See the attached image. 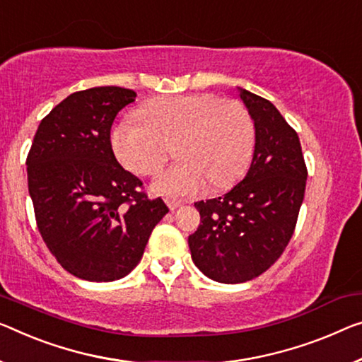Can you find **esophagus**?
I'll use <instances>...</instances> for the list:
<instances>
[{
  "label": "esophagus",
  "mask_w": 362,
  "mask_h": 362,
  "mask_svg": "<svg viewBox=\"0 0 362 362\" xmlns=\"http://www.w3.org/2000/svg\"><path fill=\"white\" fill-rule=\"evenodd\" d=\"M166 204H168V207H170L171 210H176V209H180L181 205H182L181 200H175V199H166Z\"/></svg>",
  "instance_id": "1"
}]
</instances>
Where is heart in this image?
Instances as JSON below:
<instances>
[{
    "mask_svg": "<svg viewBox=\"0 0 362 362\" xmlns=\"http://www.w3.org/2000/svg\"><path fill=\"white\" fill-rule=\"evenodd\" d=\"M142 119L126 118L115 126L111 142L116 157L136 175L158 173L177 144L181 160L153 181V191L185 199L207 189L228 187L244 175L254 152L252 116L235 98L214 93L158 97L139 111Z\"/></svg>",
    "mask_w": 362,
    "mask_h": 362,
    "instance_id": "b5f03b06",
    "label": "heart"
}]
</instances>
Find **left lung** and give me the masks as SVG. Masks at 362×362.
<instances>
[{"label":"left lung","mask_w":362,"mask_h":362,"mask_svg":"<svg viewBox=\"0 0 362 362\" xmlns=\"http://www.w3.org/2000/svg\"><path fill=\"white\" fill-rule=\"evenodd\" d=\"M239 95L255 126L251 168L223 197L194 204L200 225L187 239L199 270L228 285L252 280L280 259L308 180L298 132L269 100L244 88Z\"/></svg>","instance_id":"1"}]
</instances>
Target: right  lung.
I'll return each instance as SVG.
<instances>
[{"instance_id": "add662e5", "label": "right lung", "mask_w": 362, "mask_h": 362, "mask_svg": "<svg viewBox=\"0 0 362 362\" xmlns=\"http://www.w3.org/2000/svg\"><path fill=\"white\" fill-rule=\"evenodd\" d=\"M123 87L71 93L42 119L27 155L37 228L64 270L88 281L126 276L168 207L148 199L142 181L111 147L116 115L136 100Z\"/></svg>"}]
</instances>
